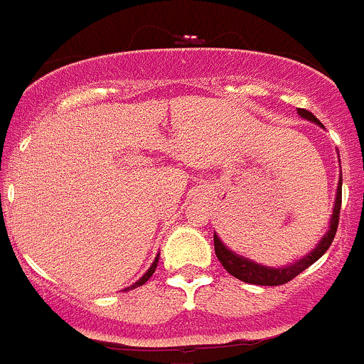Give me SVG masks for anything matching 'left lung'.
<instances>
[{"mask_svg":"<svg viewBox=\"0 0 364 364\" xmlns=\"http://www.w3.org/2000/svg\"><path fill=\"white\" fill-rule=\"evenodd\" d=\"M297 113L301 117L306 118L309 122H315L316 125H322L318 122V118H315V114H311L309 111L306 109H297ZM340 208H341V177L340 182H338V189H336V200H334V207H333V215H331V223H329V230H327L326 235L320 239V242L316 244V247L313 251H309L306 257L301 258V260L294 262L292 265H287V267H265V265L255 264L253 260H247V258L240 257V255L233 253L232 250L225 246L221 242L218 235L214 233V250H215V257L218 260L221 262L223 267L233 276V278L240 279L244 283H251V285H262V287H276V285H285L289 283L290 279L296 278L297 274L308 269L309 265L315 264L327 250H329L331 242H333L334 235H336L338 230V221H340Z\"/></svg>","mask_w":364,"mask_h":364,"instance_id":"1","label":"left lung"}]
</instances>
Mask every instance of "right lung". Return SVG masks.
Returning a JSON list of instances; mask_svg holds the SVG:
<instances>
[{
    "label": "right lung",
    "instance_id": "obj_1",
    "mask_svg": "<svg viewBox=\"0 0 364 364\" xmlns=\"http://www.w3.org/2000/svg\"><path fill=\"white\" fill-rule=\"evenodd\" d=\"M157 262H159V255H157V257H156V260H154V264H152V265H150V269H149V271H146V272H145V274H143V276H141V278H139V279H138V282H136V283H134V285H131V287H129V289H125V290H132V289H138V287L145 285V283H146V282H149V279H150V276H152V274H154V272H156V267H157Z\"/></svg>",
    "mask_w": 364,
    "mask_h": 364
}]
</instances>
